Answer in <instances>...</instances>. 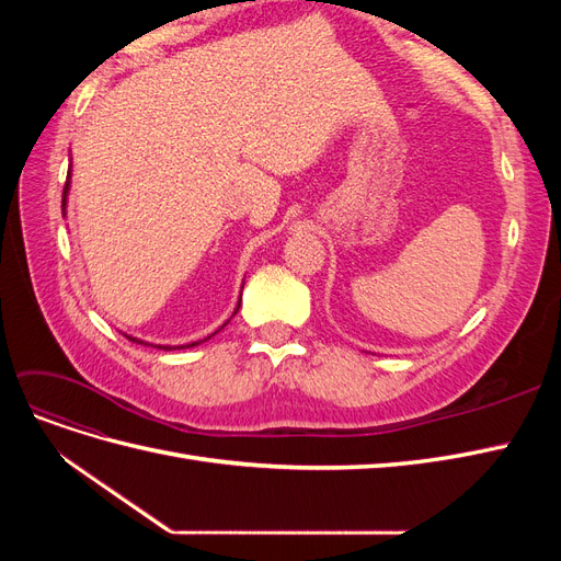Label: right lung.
I'll list each match as a JSON object with an SVG mask.
<instances>
[{"instance_id":"right-lung-1","label":"right lung","mask_w":561,"mask_h":561,"mask_svg":"<svg viewBox=\"0 0 561 561\" xmlns=\"http://www.w3.org/2000/svg\"><path fill=\"white\" fill-rule=\"evenodd\" d=\"M70 178H72V171L67 173V182H65V190H62V213H65V206H67V194H70ZM239 307H241V299H239V304H236V311H233L231 316L239 313ZM227 322H229V320H227ZM227 322H225V325H227ZM225 325H222V328H225ZM222 328H219V330H222ZM219 330H217V332H219ZM217 332H213V334H217ZM213 334H210V336H213ZM210 336H206V339H210ZM126 339H130V342H135V344H145L142 339H135V336H130V334H126ZM206 339H203V342H206ZM196 344H201V342L182 344V346H161V344H157V348H163V351H173V348H192V346H196ZM145 346H154V344H145Z\"/></svg>"}]
</instances>
